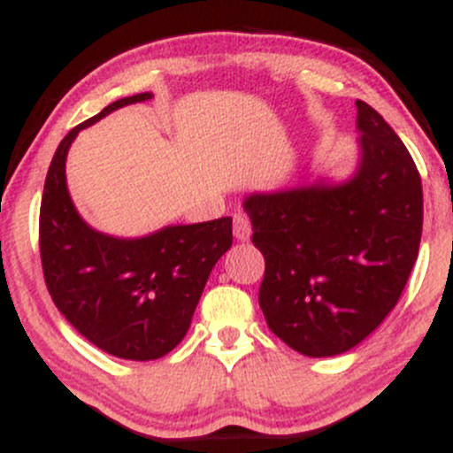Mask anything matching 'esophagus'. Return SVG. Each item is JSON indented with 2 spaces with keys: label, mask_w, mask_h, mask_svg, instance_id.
<instances>
[{
  "label": "esophagus",
  "mask_w": 453,
  "mask_h": 453,
  "mask_svg": "<svg viewBox=\"0 0 453 453\" xmlns=\"http://www.w3.org/2000/svg\"><path fill=\"white\" fill-rule=\"evenodd\" d=\"M234 236L241 242H247L251 238V223H249V217L244 212L234 215Z\"/></svg>",
  "instance_id": "obj_1"
}]
</instances>
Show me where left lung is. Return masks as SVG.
I'll use <instances>...</instances> for the list:
<instances>
[{
	"instance_id": "8db88e82",
	"label": "left lung",
	"mask_w": 453,
	"mask_h": 453,
	"mask_svg": "<svg viewBox=\"0 0 453 453\" xmlns=\"http://www.w3.org/2000/svg\"><path fill=\"white\" fill-rule=\"evenodd\" d=\"M349 179L244 197L266 259L259 306L285 345L309 357L353 349L398 303L419 251L422 179L386 119L357 100Z\"/></svg>"
}]
</instances>
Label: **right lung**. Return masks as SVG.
<instances>
[{
  "label": "right lung",
  "mask_w": 453,
  "mask_h": 453,
  "mask_svg": "<svg viewBox=\"0 0 453 453\" xmlns=\"http://www.w3.org/2000/svg\"><path fill=\"white\" fill-rule=\"evenodd\" d=\"M150 97H121L72 129L50 161L40 206V256L55 306L102 351L136 362L164 357L185 339L211 270L232 247L230 217L119 238L76 211L65 159L78 132Z\"/></svg>",
  "instance_id": "obj_1"
}]
</instances>
